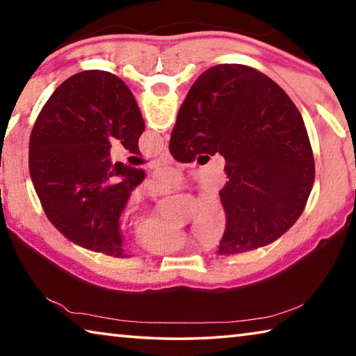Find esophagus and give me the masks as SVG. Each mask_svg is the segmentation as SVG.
Instances as JSON below:
<instances>
[{"label": "esophagus", "mask_w": 356, "mask_h": 356, "mask_svg": "<svg viewBox=\"0 0 356 356\" xmlns=\"http://www.w3.org/2000/svg\"><path fill=\"white\" fill-rule=\"evenodd\" d=\"M159 160H160V161H163V163H171V161H172V156H171V154H170V150L165 149L163 152L160 154Z\"/></svg>", "instance_id": "34e87169"}]
</instances>
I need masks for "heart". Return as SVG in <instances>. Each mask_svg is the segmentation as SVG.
I'll return each mask as SVG.
<instances>
[{
  "mask_svg": "<svg viewBox=\"0 0 356 356\" xmlns=\"http://www.w3.org/2000/svg\"><path fill=\"white\" fill-rule=\"evenodd\" d=\"M182 185V176L179 171H165L160 179L152 185L154 191H171ZM197 226L207 238H218L226 226V212L220 200L210 197L206 200L197 212ZM136 242L149 252L154 254H172L195 243L193 234L185 229L174 227L163 220L150 216L143 221L136 229Z\"/></svg>",
  "mask_w": 356,
  "mask_h": 356,
  "instance_id": "1",
  "label": "heart"
}]
</instances>
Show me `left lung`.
<instances>
[{"mask_svg":"<svg viewBox=\"0 0 356 356\" xmlns=\"http://www.w3.org/2000/svg\"><path fill=\"white\" fill-rule=\"evenodd\" d=\"M144 120L120 78L84 70L59 86L29 138V172L47 218L72 242L113 257L122 250L119 218L144 171L113 163L111 141L140 155Z\"/></svg>","mask_w":356,"mask_h":356,"instance_id":"obj_1","label":"left lung"}]
</instances>
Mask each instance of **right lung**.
Listing matches in <instances>:
<instances>
[{
    "label": "right lung",
    "instance_id": "obj_1",
    "mask_svg": "<svg viewBox=\"0 0 356 356\" xmlns=\"http://www.w3.org/2000/svg\"><path fill=\"white\" fill-rule=\"evenodd\" d=\"M170 152L182 163L197 154L225 156L220 254L280 238L314 184V155L297 106L267 75L242 64L215 65L197 78L177 113Z\"/></svg>",
    "mask_w": 356,
    "mask_h": 356
}]
</instances>
